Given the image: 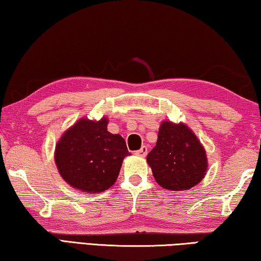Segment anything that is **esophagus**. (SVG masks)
Listing matches in <instances>:
<instances>
[{
  "label": "esophagus",
  "mask_w": 261,
  "mask_h": 261,
  "mask_svg": "<svg viewBox=\"0 0 261 261\" xmlns=\"http://www.w3.org/2000/svg\"><path fill=\"white\" fill-rule=\"evenodd\" d=\"M147 152H148V148L146 146H141V148L138 149V151H136L135 154H136V155H138V156L144 158L147 154Z\"/></svg>",
  "instance_id": "obj_1"
}]
</instances>
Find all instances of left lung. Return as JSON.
Wrapping results in <instances>:
<instances>
[{
	"instance_id": "8db88e82",
	"label": "left lung",
	"mask_w": 261,
	"mask_h": 261,
	"mask_svg": "<svg viewBox=\"0 0 261 261\" xmlns=\"http://www.w3.org/2000/svg\"><path fill=\"white\" fill-rule=\"evenodd\" d=\"M153 176L162 188L184 191L204 178L207 159L204 147L187 125L163 122L156 145L147 155Z\"/></svg>"
}]
</instances>
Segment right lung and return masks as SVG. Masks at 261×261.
<instances>
[{
    "label": "right lung",
    "instance_id": "add662e5",
    "mask_svg": "<svg viewBox=\"0 0 261 261\" xmlns=\"http://www.w3.org/2000/svg\"><path fill=\"white\" fill-rule=\"evenodd\" d=\"M107 123L106 118L99 122L83 118L57 143V169L73 188L96 193L116 180L123 159L130 152L120 135L107 131Z\"/></svg>",
    "mask_w": 261,
    "mask_h": 261
}]
</instances>
